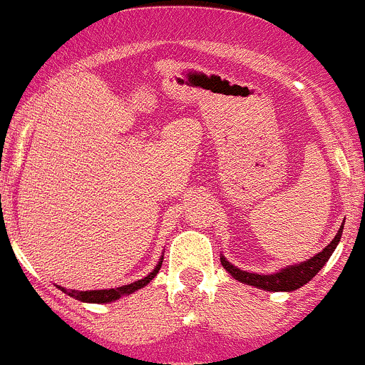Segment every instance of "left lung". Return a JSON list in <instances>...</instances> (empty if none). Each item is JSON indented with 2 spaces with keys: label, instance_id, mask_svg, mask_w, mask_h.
Returning a JSON list of instances; mask_svg holds the SVG:
<instances>
[{
  "label": "left lung",
  "instance_id": "8db88e82",
  "mask_svg": "<svg viewBox=\"0 0 365 365\" xmlns=\"http://www.w3.org/2000/svg\"><path fill=\"white\" fill-rule=\"evenodd\" d=\"M342 227H344V223L341 225L339 232L335 234V237L331 240V243L328 245L327 248H323L319 254L314 255V257L309 259V261L300 262V264H294V266H289V268H286V269H280V272L273 273V275H257V273L243 272V269H240V268H236V266L230 264L225 257H220V261H222L223 268H225L227 272L234 277V279L240 280V282H243V284H248V286H255V287H259V289H264V291H294V289H298V287L305 286L309 280H312L314 277L317 275V272H319V269L327 264V261L330 259L331 252L335 250L337 243L341 241Z\"/></svg>",
  "mask_w": 365,
  "mask_h": 365
}]
</instances>
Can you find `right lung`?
Segmentation results:
<instances>
[{
  "instance_id": "add662e5",
  "label": "right lung",
  "mask_w": 365,
  "mask_h": 365,
  "mask_svg": "<svg viewBox=\"0 0 365 365\" xmlns=\"http://www.w3.org/2000/svg\"><path fill=\"white\" fill-rule=\"evenodd\" d=\"M161 264H163V261L158 262V266L154 268V272L149 273L145 279L136 280V282L128 284V286L117 287V289H101V291H68V297H74L76 300H79V302H88V304H110V302L118 300V298L124 297V294H131V293H135V291L142 289L143 286H147V284H149L150 280L156 277V273L160 272ZM61 291H65V289H61Z\"/></svg>"
}]
</instances>
